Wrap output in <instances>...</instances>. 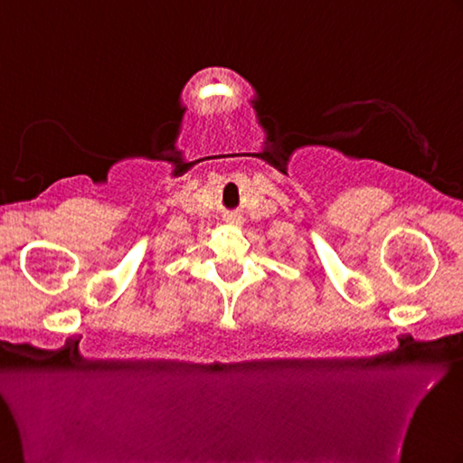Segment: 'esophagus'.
Here are the masks:
<instances>
[{
	"label": "esophagus",
	"mask_w": 463,
	"mask_h": 463,
	"mask_svg": "<svg viewBox=\"0 0 463 463\" xmlns=\"http://www.w3.org/2000/svg\"><path fill=\"white\" fill-rule=\"evenodd\" d=\"M225 222H228V225H233V228L241 225V218H240V215H235V213H230L228 218H225Z\"/></svg>",
	"instance_id": "1"
}]
</instances>
